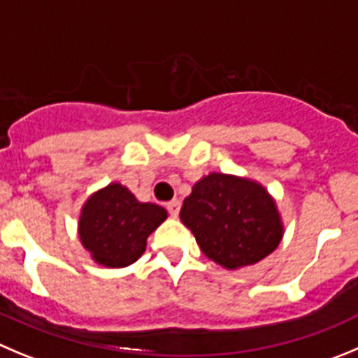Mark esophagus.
<instances>
[{
	"instance_id": "obj_1",
	"label": "esophagus",
	"mask_w": 358,
	"mask_h": 358,
	"mask_svg": "<svg viewBox=\"0 0 358 358\" xmlns=\"http://www.w3.org/2000/svg\"><path fill=\"white\" fill-rule=\"evenodd\" d=\"M166 208H168V212H169V215L171 217H178V213H180V201L178 199H173V201H169L168 203V206H166Z\"/></svg>"
}]
</instances>
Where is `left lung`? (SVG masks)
Listing matches in <instances>:
<instances>
[{"label": "left lung", "instance_id": "8db88e82", "mask_svg": "<svg viewBox=\"0 0 358 358\" xmlns=\"http://www.w3.org/2000/svg\"><path fill=\"white\" fill-rule=\"evenodd\" d=\"M203 255L226 270L265 259L285 236V222L265 185L212 171L199 178L180 210Z\"/></svg>", "mask_w": 358, "mask_h": 358}]
</instances>
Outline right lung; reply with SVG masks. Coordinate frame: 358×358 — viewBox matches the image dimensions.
<instances>
[{"instance_id":"right-lung-1","label":"right lung","mask_w":358,"mask_h":358,"mask_svg":"<svg viewBox=\"0 0 358 358\" xmlns=\"http://www.w3.org/2000/svg\"><path fill=\"white\" fill-rule=\"evenodd\" d=\"M166 219L162 206L139 201L125 185L111 182L92 192L81 206L78 233L96 265L123 268L141 258L148 236Z\"/></svg>"}]
</instances>
